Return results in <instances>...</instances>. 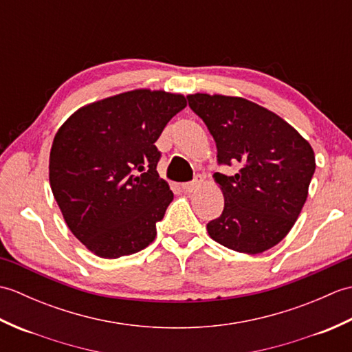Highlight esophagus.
Segmentation results:
<instances>
[{
  "instance_id": "obj_1",
  "label": "esophagus",
  "mask_w": 352,
  "mask_h": 352,
  "mask_svg": "<svg viewBox=\"0 0 352 352\" xmlns=\"http://www.w3.org/2000/svg\"><path fill=\"white\" fill-rule=\"evenodd\" d=\"M203 184V180H201V178H195V180L193 182H189V183H184L182 188H183V190L184 192H188V193H192V192H195L199 186Z\"/></svg>"
}]
</instances>
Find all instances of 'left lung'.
I'll list each match as a JSON object with an SVG mask.
<instances>
[{
    "mask_svg": "<svg viewBox=\"0 0 352 352\" xmlns=\"http://www.w3.org/2000/svg\"><path fill=\"white\" fill-rule=\"evenodd\" d=\"M189 107L203 119L218 148L216 172L226 198L219 218L207 223L213 241L258 254L281 242L294 227L315 174V153L294 126L274 111L239 96L195 94Z\"/></svg>",
    "mask_w": 352,
    "mask_h": 352,
    "instance_id": "1",
    "label": "left lung"
}]
</instances>
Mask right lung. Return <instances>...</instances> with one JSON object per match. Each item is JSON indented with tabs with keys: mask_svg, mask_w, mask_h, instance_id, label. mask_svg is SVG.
<instances>
[{
	"mask_svg": "<svg viewBox=\"0 0 352 352\" xmlns=\"http://www.w3.org/2000/svg\"><path fill=\"white\" fill-rule=\"evenodd\" d=\"M186 98L124 92L78 109L52 140L50 184L65 222L102 258L139 252L155 239L174 193L159 177L154 145Z\"/></svg>",
	"mask_w": 352,
	"mask_h": 352,
	"instance_id": "add662e5",
	"label": "right lung"
}]
</instances>
